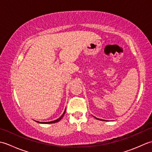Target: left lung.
<instances>
[{"label": "left lung", "instance_id": "8db88e82", "mask_svg": "<svg viewBox=\"0 0 152 152\" xmlns=\"http://www.w3.org/2000/svg\"><path fill=\"white\" fill-rule=\"evenodd\" d=\"M93 117H94L95 118H96V119H99V120H102V121H104V119H99V118H96V117H95V116H93Z\"/></svg>", "mask_w": 152, "mask_h": 152}]
</instances>
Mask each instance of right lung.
Listing matches in <instances>:
<instances>
[{
    "label": "right lung",
    "instance_id": "add662e5",
    "mask_svg": "<svg viewBox=\"0 0 152 152\" xmlns=\"http://www.w3.org/2000/svg\"><path fill=\"white\" fill-rule=\"evenodd\" d=\"M65 112H66V110H64V112H63V114L61 115V116L60 118H59L58 119H56V120H54V121H48V122H40V121H36L37 122H38V123H39V124H55V123H57V122H58V121H59L61 119L63 118V117L64 116V114H65Z\"/></svg>",
    "mask_w": 152,
    "mask_h": 152
}]
</instances>
